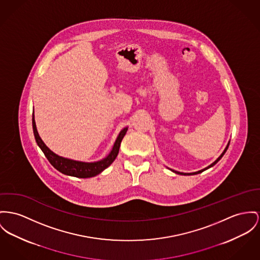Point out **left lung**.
Returning a JSON list of instances; mask_svg holds the SVG:
<instances>
[{
  "mask_svg": "<svg viewBox=\"0 0 260 260\" xmlns=\"http://www.w3.org/2000/svg\"><path fill=\"white\" fill-rule=\"evenodd\" d=\"M229 145H230V141H229V143H228V145H226V147H225V150H224V152L221 154V156H219L213 164H211L210 166H208L207 168H205V169H203V170H201V171H198V172H195V173H179V172H176V171H173V170H171L172 172L173 173H177V174H181V175H193V174H198V173H201L202 172H204V171H206L208 169H210V168H212L213 166H215L221 158H222V156L225 155V152H226V150H228V148H229Z\"/></svg>",
  "mask_w": 260,
  "mask_h": 260,
  "instance_id": "8db88e82",
  "label": "left lung"
}]
</instances>
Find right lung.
<instances>
[{
    "mask_svg": "<svg viewBox=\"0 0 260 260\" xmlns=\"http://www.w3.org/2000/svg\"><path fill=\"white\" fill-rule=\"evenodd\" d=\"M32 128H34V134H35V141L39 148L42 150L49 162L52 165L53 167L59 171L60 173L75 176V177H80V178H87V177H92L98 174L102 173L106 168H108L116 158L119 152L120 144H121L122 139L125 136L128 128L125 127L122 129L116 139L112 150L110 151L109 155L105 156L103 159L99 161H93V162H85V161H79V160H74L70 159L67 157L58 156L44 144V142L41 140L37 129H36V124H35V114H32Z\"/></svg>",
    "mask_w": 260,
    "mask_h": 260,
    "instance_id": "add662e5",
    "label": "right lung"
}]
</instances>
